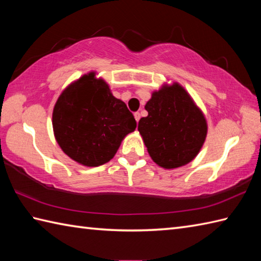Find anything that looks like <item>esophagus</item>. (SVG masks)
I'll list each match as a JSON object with an SVG mask.
<instances>
[{
	"label": "esophagus",
	"instance_id": "obj_1",
	"mask_svg": "<svg viewBox=\"0 0 261 261\" xmlns=\"http://www.w3.org/2000/svg\"><path fill=\"white\" fill-rule=\"evenodd\" d=\"M134 115H135V119H136V121H137V122H139V120H140V118H141V114H140L139 112H136Z\"/></svg>",
	"mask_w": 261,
	"mask_h": 261
}]
</instances>
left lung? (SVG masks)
I'll use <instances>...</instances> for the list:
<instances>
[{
    "instance_id": "obj_1",
    "label": "left lung",
    "mask_w": 261,
    "mask_h": 261,
    "mask_svg": "<svg viewBox=\"0 0 261 261\" xmlns=\"http://www.w3.org/2000/svg\"><path fill=\"white\" fill-rule=\"evenodd\" d=\"M138 130L151 159L160 167L173 169L197 156L207 134L204 114L178 83L153 92Z\"/></svg>"
}]
</instances>
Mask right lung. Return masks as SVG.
<instances>
[{"label": "right lung", "mask_w": 261, "mask_h": 261, "mask_svg": "<svg viewBox=\"0 0 261 261\" xmlns=\"http://www.w3.org/2000/svg\"><path fill=\"white\" fill-rule=\"evenodd\" d=\"M136 126L125 103L115 98L95 73L82 76L66 88L53 112L58 145L68 157L88 167L110 162Z\"/></svg>", "instance_id": "1"}]
</instances>
